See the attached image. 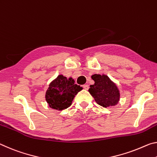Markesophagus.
<instances>
[{
  "label": "esophagus",
  "instance_id": "esophagus-1",
  "mask_svg": "<svg viewBox=\"0 0 157 157\" xmlns=\"http://www.w3.org/2000/svg\"><path fill=\"white\" fill-rule=\"evenodd\" d=\"M83 88H84L85 90H88L89 89V86H88V85H87V84L83 85Z\"/></svg>",
  "mask_w": 157,
  "mask_h": 157
}]
</instances>
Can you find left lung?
Wrapping results in <instances>:
<instances>
[{"label": "left lung", "mask_w": 157, "mask_h": 157, "mask_svg": "<svg viewBox=\"0 0 157 157\" xmlns=\"http://www.w3.org/2000/svg\"><path fill=\"white\" fill-rule=\"evenodd\" d=\"M91 78L94 83L90 86L88 92L97 104L104 108L117 105L120 99V92L115 83L106 74H94Z\"/></svg>", "instance_id": "obj_1"}]
</instances>
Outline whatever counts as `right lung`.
Here are the masks:
<instances>
[{
	"mask_svg": "<svg viewBox=\"0 0 157 157\" xmlns=\"http://www.w3.org/2000/svg\"><path fill=\"white\" fill-rule=\"evenodd\" d=\"M74 83L72 77L67 78L62 74L51 81L45 94L49 107L63 110L70 106L75 95L83 90L82 87Z\"/></svg>",
	"mask_w": 157,
	"mask_h": 157,
	"instance_id": "add662e5",
	"label": "right lung"
}]
</instances>
